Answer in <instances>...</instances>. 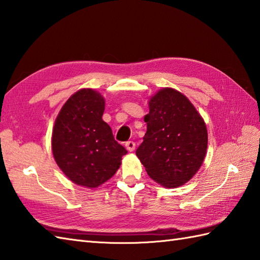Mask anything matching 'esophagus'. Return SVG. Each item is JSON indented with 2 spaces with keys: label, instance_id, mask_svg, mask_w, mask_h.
I'll return each instance as SVG.
<instances>
[{
  "label": "esophagus",
  "instance_id": "esophagus-1",
  "mask_svg": "<svg viewBox=\"0 0 260 260\" xmlns=\"http://www.w3.org/2000/svg\"><path fill=\"white\" fill-rule=\"evenodd\" d=\"M125 147L127 148V151L128 152H133L135 150V143L132 142V141H128L125 143Z\"/></svg>",
  "mask_w": 260,
  "mask_h": 260
}]
</instances>
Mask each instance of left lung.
<instances>
[{
    "label": "left lung",
    "instance_id": "1",
    "mask_svg": "<svg viewBox=\"0 0 260 260\" xmlns=\"http://www.w3.org/2000/svg\"><path fill=\"white\" fill-rule=\"evenodd\" d=\"M147 131L136 155L147 174L165 187L183 185L203 163L208 132L201 115L183 93L163 88L148 102Z\"/></svg>",
    "mask_w": 260,
    "mask_h": 260
}]
</instances>
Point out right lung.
<instances>
[{"mask_svg":"<svg viewBox=\"0 0 260 260\" xmlns=\"http://www.w3.org/2000/svg\"><path fill=\"white\" fill-rule=\"evenodd\" d=\"M105 99L93 89H80L67 102L54 121L51 147L58 167L74 183L93 189L119 169L127 151L103 120Z\"/></svg>","mask_w":260,"mask_h":260,"instance_id":"right-lung-1","label":"right lung"}]
</instances>
